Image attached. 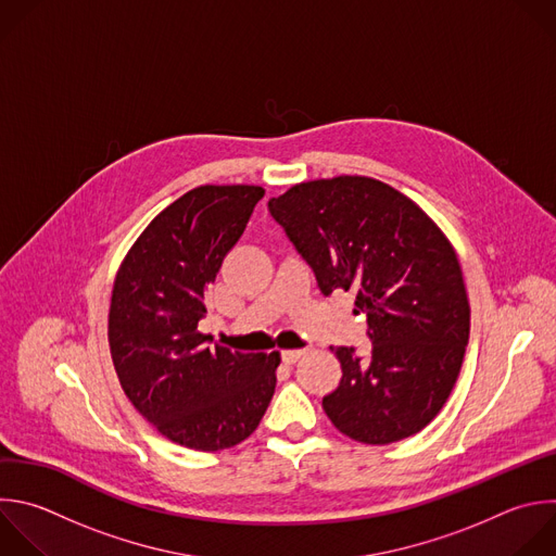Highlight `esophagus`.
<instances>
[{
    "label": "esophagus",
    "mask_w": 556,
    "mask_h": 556,
    "mask_svg": "<svg viewBox=\"0 0 556 556\" xmlns=\"http://www.w3.org/2000/svg\"><path fill=\"white\" fill-rule=\"evenodd\" d=\"M303 353H305V349H286V351H281V359L286 364H294Z\"/></svg>",
    "instance_id": "obj_1"
}]
</instances>
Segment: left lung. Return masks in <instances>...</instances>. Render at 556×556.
<instances>
[{
  "label": "left lung",
  "mask_w": 556,
  "mask_h": 556,
  "mask_svg": "<svg viewBox=\"0 0 556 556\" xmlns=\"http://www.w3.org/2000/svg\"><path fill=\"white\" fill-rule=\"evenodd\" d=\"M325 296L355 290L368 355L329 346L342 378L323 397L349 439L389 445L421 432L445 406L469 342V301L454 247L391 185L368 176L299 182L268 201Z\"/></svg>",
  "instance_id": "left-lung-1"
}]
</instances>
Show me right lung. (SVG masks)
<instances>
[{"label":"right lung","instance_id":"obj_1","mask_svg":"<svg viewBox=\"0 0 556 556\" xmlns=\"http://www.w3.org/2000/svg\"><path fill=\"white\" fill-rule=\"evenodd\" d=\"M264 199L260 185H201L167 205L126 253L111 292L109 346L130 404L165 439L218 452L249 439L277 384L279 351L210 346L205 288Z\"/></svg>","mask_w":556,"mask_h":556}]
</instances>
